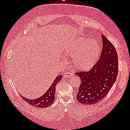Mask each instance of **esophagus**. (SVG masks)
<instances>
[{
    "instance_id": "esophagus-1",
    "label": "esophagus",
    "mask_w": 130,
    "mask_h": 130,
    "mask_svg": "<svg viewBox=\"0 0 130 130\" xmlns=\"http://www.w3.org/2000/svg\"><path fill=\"white\" fill-rule=\"evenodd\" d=\"M73 76V74L72 73H71L70 72H67L64 74V75H63V77H64L65 78H70V77Z\"/></svg>"
}]
</instances>
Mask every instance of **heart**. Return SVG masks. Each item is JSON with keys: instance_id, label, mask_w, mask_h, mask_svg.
<instances>
[{"instance_id": "heart-1", "label": "heart", "mask_w": 130, "mask_h": 130, "mask_svg": "<svg viewBox=\"0 0 130 130\" xmlns=\"http://www.w3.org/2000/svg\"><path fill=\"white\" fill-rule=\"evenodd\" d=\"M101 48L98 42L79 37L66 46L63 53L72 57L73 67L78 70L90 69L97 61L100 55Z\"/></svg>"}]
</instances>
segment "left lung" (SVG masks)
Here are the masks:
<instances>
[{"mask_svg": "<svg viewBox=\"0 0 130 130\" xmlns=\"http://www.w3.org/2000/svg\"><path fill=\"white\" fill-rule=\"evenodd\" d=\"M103 48L98 61L88 71L75 73L81 79L76 99L80 103L95 104L108 94L117 79L118 56L113 44L102 35Z\"/></svg>", "mask_w": 130, "mask_h": 130, "instance_id": "left-lung-1", "label": "left lung"}]
</instances>
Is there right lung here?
I'll return each mask as SVG.
<instances>
[{
    "instance_id": "1",
    "label": "right lung",
    "mask_w": 130,
    "mask_h": 130,
    "mask_svg": "<svg viewBox=\"0 0 130 130\" xmlns=\"http://www.w3.org/2000/svg\"><path fill=\"white\" fill-rule=\"evenodd\" d=\"M62 75H60L56 76L53 83L51 84L49 89L46 91V92L40 97L31 99L27 98L26 97L22 96V98L24 101L27 102L31 106L35 107L36 108H46L50 106L55 101V94L56 90V85L59 83L61 79H62Z\"/></svg>"
}]
</instances>
